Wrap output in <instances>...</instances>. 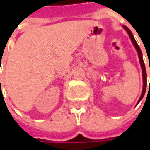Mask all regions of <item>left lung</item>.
I'll use <instances>...</instances> for the list:
<instances>
[{"instance_id":"obj_1","label":"left lung","mask_w":150,"mask_h":150,"mask_svg":"<svg viewBox=\"0 0 150 150\" xmlns=\"http://www.w3.org/2000/svg\"><path fill=\"white\" fill-rule=\"evenodd\" d=\"M124 28L128 32V34H129V36L130 39H131V41H132V42L134 44V47L137 50V52H138V55H139V62H140V65H141V68H142V75H143V90H142V94L140 96V98H139V99L138 101V103L142 100V98H144V93H145V91H146V86H147V74H146V69H145V65H144V60H143V56H142V52L140 48H139V45L138 43L136 42L135 39L134 38V36H133V33L131 32L129 29L127 27V26H124ZM149 88H150V80H149Z\"/></svg>"}]
</instances>
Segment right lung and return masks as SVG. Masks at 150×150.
Listing matches in <instances>:
<instances>
[{"mask_svg":"<svg viewBox=\"0 0 150 150\" xmlns=\"http://www.w3.org/2000/svg\"><path fill=\"white\" fill-rule=\"evenodd\" d=\"M0 82H1V81H0Z\"/></svg>","mask_w":150,"mask_h":150,"instance_id":"1","label":"right lung"}]
</instances>
